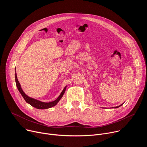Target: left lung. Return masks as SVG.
Returning <instances> with one entry per match:
<instances>
[{"mask_svg": "<svg viewBox=\"0 0 147 147\" xmlns=\"http://www.w3.org/2000/svg\"><path fill=\"white\" fill-rule=\"evenodd\" d=\"M122 105L123 104H121V105H120V106H118V107H115V108H119V107H121V105Z\"/></svg>", "mask_w": 147, "mask_h": 147, "instance_id": "left-lung-1", "label": "left lung"}]
</instances>
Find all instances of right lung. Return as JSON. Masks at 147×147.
Wrapping results in <instances>:
<instances>
[{
  "instance_id": "1",
  "label": "right lung",
  "mask_w": 147,
  "mask_h": 147,
  "mask_svg": "<svg viewBox=\"0 0 147 147\" xmlns=\"http://www.w3.org/2000/svg\"><path fill=\"white\" fill-rule=\"evenodd\" d=\"M15 80H16V86L17 87L19 91V92H20V94H22V96L23 97V98L25 99V100L26 101V102L28 103L31 105L36 109H48L50 108L51 107H53L54 106H55L58 103V102L60 100V99L62 98L63 95L65 91H66V87H65V88L63 89V90L62 91V92H61V94H60V95L59 96V97L54 101L52 102H41L39 101L38 100L35 99L34 98H30L28 96H27L23 91L22 87H21V86L20 84V83L18 81L17 79V74L16 73L15 74Z\"/></svg>"
}]
</instances>
